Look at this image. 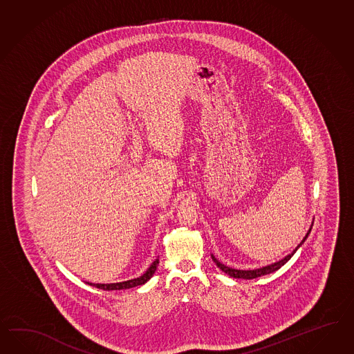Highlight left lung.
<instances>
[{
    "mask_svg": "<svg viewBox=\"0 0 354 354\" xmlns=\"http://www.w3.org/2000/svg\"><path fill=\"white\" fill-rule=\"evenodd\" d=\"M310 229H312V226H310L308 233L306 234V236L303 238V241L297 245V248H295L290 254H288L285 259H280L279 262L271 263V265H268V266H265V268H256V270H235V268H227V266L223 265L221 262H218V261L214 257V254H211V257L214 259V262H215L217 268H220V270H223L225 274H227V275L232 276V277H235V279H248V280H250V279H256V277H259V276L268 275V274L274 272L276 270H279L281 266H284L285 263L293 257L294 253L298 250V248H299L303 243H304V241L307 239V236L310 235Z\"/></svg>",
    "mask_w": 354,
    "mask_h": 354,
    "instance_id": "obj_1",
    "label": "left lung"
}]
</instances>
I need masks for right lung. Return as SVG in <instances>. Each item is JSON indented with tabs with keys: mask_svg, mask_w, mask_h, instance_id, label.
<instances>
[{
	"mask_svg": "<svg viewBox=\"0 0 354 354\" xmlns=\"http://www.w3.org/2000/svg\"><path fill=\"white\" fill-rule=\"evenodd\" d=\"M158 265V259H156L152 262V265L148 268L146 272L142 276H139L137 279H131L128 281H122V283H113V284H93V283H86V284L92 285L95 286L98 289H104V290H121V289H130V288H134V286H138V285H143L147 283L153 274H155L156 268Z\"/></svg>",
	"mask_w": 354,
	"mask_h": 354,
	"instance_id": "add662e5",
	"label": "right lung"
}]
</instances>
